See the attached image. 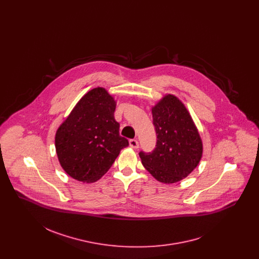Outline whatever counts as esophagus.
I'll use <instances>...</instances> for the list:
<instances>
[{"instance_id": "obj_1", "label": "esophagus", "mask_w": 259, "mask_h": 259, "mask_svg": "<svg viewBox=\"0 0 259 259\" xmlns=\"http://www.w3.org/2000/svg\"><path fill=\"white\" fill-rule=\"evenodd\" d=\"M129 146L132 148H139V143L137 140H130L129 141Z\"/></svg>"}]
</instances>
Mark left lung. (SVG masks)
Here are the masks:
<instances>
[{
	"instance_id": "8db88e82",
	"label": "left lung",
	"mask_w": 259,
	"mask_h": 259,
	"mask_svg": "<svg viewBox=\"0 0 259 259\" xmlns=\"http://www.w3.org/2000/svg\"><path fill=\"white\" fill-rule=\"evenodd\" d=\"M157 135L152 152L139 153L144 167L163 184L186 178L202 158L203 144L197 127L184 103L172 94L165 95L151 109Z\"/></svg>"
}]
</instances>
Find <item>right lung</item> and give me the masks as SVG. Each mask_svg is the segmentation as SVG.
Masks as SVG:
<instances>
[{
  "label": "right lung",
  "instance_id": "right-lung-1",
  "mask_svg": "<svg viewBox=\"0 0 259 259\" xmlns=\"http://www.w3.org/2000/svg\"><path fill=\"white\" fill-rule=\"evenodd\" d=\"M116 102L103 87L88 91L55 134L63 170L74 180L94 183L109 171L128 140L114 119Z\"/></svg>",
  "mask_w": 259,
  "mask_h": 259
}]
</instances>
